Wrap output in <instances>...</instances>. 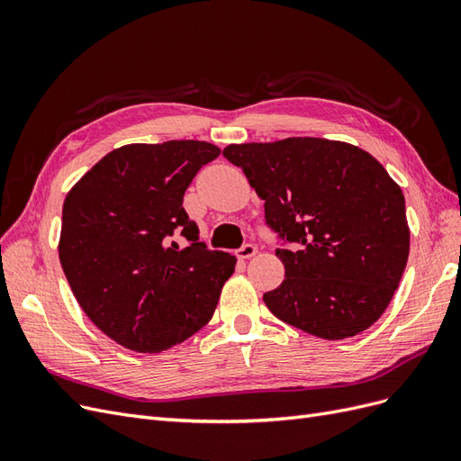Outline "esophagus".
<instances>
[{
    "label": "esophagus",
    "mask_w": 461,
    "mask_h": 461,
    "mask_svg": "<svg viewBox=\"0 0 461 461\" xmlns=\"http://www.w3.org/2000/svg\"><path fill=\"white\" fill-rule=\"evenodd\" d=\"M258 254V248L254 246V244H244L239 252H236V258L239 259H249V258H254Z\"/></svg>",
    "instance_id": "obj_1"
}]
</instances>
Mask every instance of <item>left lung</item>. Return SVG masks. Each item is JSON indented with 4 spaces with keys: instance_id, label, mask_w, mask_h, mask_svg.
Wrapping results in <instances>:
<instances>
[{
    "instance_id": "left-lung-1",
    "label": "left lung",
    "mask_w": 461,
    "mask_h": 461,
    "mask_svg": "<svg viewBox=\"0 0 461 461\" xmlns=\"http://www.w3.org/2000/svg\"><path fill=\"white\" fill-rule=\"evenodd\" d=\"M265 200L283 244L281 286L263 302L285 323L327 340L369 329L394 296L410 254L406 200L384 167L357 146L286 138L222 149Z\"/></svg>"
}]
</instances>
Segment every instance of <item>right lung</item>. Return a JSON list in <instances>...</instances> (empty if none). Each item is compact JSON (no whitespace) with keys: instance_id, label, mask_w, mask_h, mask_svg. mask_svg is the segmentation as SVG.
<instances>
[{"instance_id":"right-lung-1","label":"right lung","mask_w":461,"mask_h":461,"mask_svg":"<svg viewBox=\"0 0 461 461\" xmlns=\"http://www.w3.org/2000/svg\"><path fill=\"white\" fill-rule=\"evenodd\" d=\"M221 149L200 140L109 151L67 194L61 267L80 308L117 344L158 354L209 323L236 258L207 249L185 192ZM185 235L189 246L170 242Z\"/></svg>"}]
</instances>
